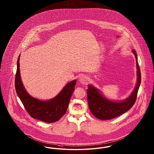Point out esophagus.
Masks as SVG:
<instances>
[{
  "label": "esophagus",
  "mask_w": 154,
  "mask_h": 154,
  "mask_svg": "<svg viewBox=\"0 0 154 154\" xmlns=\"http://www.w3.org/2000/svg\"><path fill=\"white\" fill-rule=\"evenodd\" d=\"M89 81V78L86 76V75H82L80 77V82L84 84H87Z\"/></svg>",
  "instance_id": "1"
}]
</instances>
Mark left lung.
Returning a JSON list of instances; mask_svg holds the SVG:
<instances>
[{
	"mask_svg": "<svg viewBox=\"0 0 154 154\" xmlns=\"http://www.w3.org/2000/svg\"><path fill=\"white\" fill-rule=\"evenodd\" d=\"M132 52L136 60L137 82L134 91L128 98L120 102L111 101L104 97L96 88L92 85H88L87 89L88 105L92 113L97 119L105 120L115 118L129 110L135 104L141 83V73L136 51L132 50Z\"/></svg>",
	"mask_w": 154,
	"mask_h": 154,
	"instance_id": "left-lung-1",
	"label": "left lung"
}]
</instances>
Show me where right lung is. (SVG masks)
Instances as JSON below:
<instances>
[{
	"mask_svg": "<svg viewBox=\"0 0 154 154\" xmlns=\"http://www.w3.org/2000/svg\"><path fill=\"white\" fill-rule=\"evenodd\" d=\"M19 58L15 78L17 93L28 113L31 117L46 123H54L59 120L66 113L71 96L74 91L76 80L68 83L54 99L42 101L31 97L26 92L20 75Z\"/></svg>",
	"mask_w": 154,
	"mask_h": 154,
	"instance_id": "add662e5",
	"label": "right lung"
}]
</instances>
